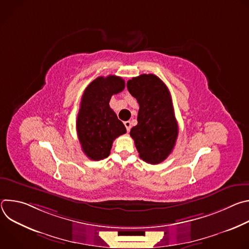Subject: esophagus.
Here are the masks:
<instances>
[{
  "instance_id": "esophagus-1",
  "label": "esophagus",
  "mask_w": 249,
  "mask_h": 249,
  "mask_svg": "<svg viewBox=\"0 0 249 249\" xmlns=\"http://www.w3.org/2000/svg\"><path fill=\"white\" fill-rule=\"evenodd\" d=\"M124 125H125V127H126L127 131L129 132L130 129H131V122H130V121H125V122H124Z\"/></svg>"
}]
</instances>
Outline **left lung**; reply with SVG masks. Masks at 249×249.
<instances>
[{
    "label": "left lung",
    "mask_w": 249,
    "mask_h": 249,
    "mask_svg": "<svg viewBox=\"0 0 249 249\" xmlns=\"http://www.w3.org/2000/svg\"><path fill=\"white\" fill-rule=\"evenodd\" d=\"M139 103L138 124L130 131L140 158L151 164L163 161L178 136L170 92L156 75L143 74L127 82Z\"/></svg>",
    "instance_id": "left-lung-1"
}]
</instances>
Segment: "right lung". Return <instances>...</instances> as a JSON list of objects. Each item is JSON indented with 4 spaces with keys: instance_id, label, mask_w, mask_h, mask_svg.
Segmentation results:
<instances>
[{
    "instance_id": "right-lung-1",
    "label": "right lung",
    "mask_w": 249,
    "mask_h": 249,
    "mask_svg": "<svg viewBox=\"0 0 249 249\" xmlns=\"http://www.w3.org/2000/svg\"><path fill=\"white\" fill-rule=\"evenodd\" d=\"M125 82L117 76L98 77L85 89L77 118V132L82 150L92 160L110 154L113 141L126 133L124 124L110 108L113 94L121 92Z\"/></svg>"
}]
</instances>
